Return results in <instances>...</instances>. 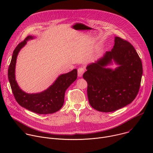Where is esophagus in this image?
Here are the masks:
<instances>
[{
  "mask_svg": "<svg viewBox=\"0 0 153 153\" xmlns=\"http://www.w3.org/2000/svg\"><path fill=\"white\" fill-rule=\"evenodd\" d=\"M85 68H83V67H80L78 68L77 70V72H78V76L79 77H82L83 74L85 72Z\"/></svg>",
  "mask_w": 153,
  "mask_h": 153,
  "instance_id": "obj_1",
  "label": "esophagus"
}]
</instances>
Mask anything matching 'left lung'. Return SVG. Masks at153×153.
<instances>
[{
  "label": "left lung",
  "mask_w": 153,
  "mask_h": 153,
  "mask_svg": "<svg viewBox=\"0 0 153 153\" xmlns=\"http://www.w3.org/2000/svg\"><path fill=\"white\" fill-rule=\"evenodd\" d=\"M111 51L88 65L83 78L87 82L89 103L100 112H112L131 103L137 96L143 73L142 63L131 43L115 37ZM113 59L120 66L116 69L105 67Z\"/></svg>",
  "instance_id": "8db88e82"
}]
</instances>
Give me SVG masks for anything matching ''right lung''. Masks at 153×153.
I'll use <instances>...</instances> for the list:
<instances>
[{
  "instance_id": "right-lung-1",
  "label": "right lung",
  "mask_w": 153,
  "mask_h": 153,
  "mask_svg": "<svg viewBox=\"0 0 153 153\" xmlns=\"http://www.w3.org/2000/svg\"><path fill=\"white\" fill-rule=\"evenodd\" d=\"M33 39L27 36L24 41L19 43L13 51L8 68V79L12 92L17 102L27 110L40 114L54 113L62 107L64 103L65 91L77 77V70L60 75L54 83L45 91L37 94H28L22 90L15 79V67L16 59L20 49L24 47L27 41Z\"/></svg>"
}]
</instances>
